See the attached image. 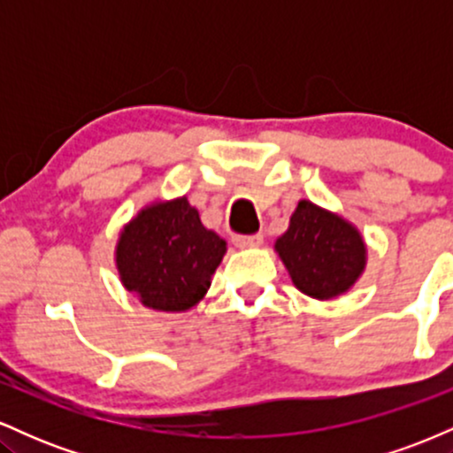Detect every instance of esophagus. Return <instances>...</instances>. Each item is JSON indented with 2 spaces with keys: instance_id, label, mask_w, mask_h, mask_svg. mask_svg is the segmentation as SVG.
Masks as SVG:
<instances>
[{
  "instance_id": "34e87169",
  "label": "esophagus",
  "mask_w": 453,
  "mask_h": 453,
  "mask_svg": "<svg viewBox=\"0 0 453 453\" xmlns=\"http://www.w3.org/2000/svg\"><path fill=\"white\" fill-rule=\"evenodd\" d=\"M262 242H264L262 232L247 234V236H234V244H236V247H257V244Z\"/></svg>"
}]
</instances>
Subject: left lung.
Wrapping results in <instances>:
<instances>
[{"instance_id": "obj_1", "label": "left lung", "mask_w": 453, "mask_h": 453, "mask_svg": "<svg viewBox=\"0 0 453 453\" xmlns=\"http://www.w3.org/2000/svg\"><path fill=\"white\" fill-rule=\"evenodd\" d=\"M300 292L334 298L351 288L366 264V247L356 227L313 202H298L289 230L274 244Z\"/></svg>"}]
</instances>
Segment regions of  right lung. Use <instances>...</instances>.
I'll return each instance as SVG.
<instances>
[{"mask_svg": "<svg viewBox=\"0 0 453 453\" xmlns=\"http://www.w3.org/2000/svg\"><path fill=\"white\" fill-rule=\"evenodd\" d=\"M226 241L202 226L187 197L149 206L117 244L123 285L157 311H187L204 298Z\"/></svg>", "mask_w": 453, "mask_h": 453, "instance_id": "add662e5", "label": "right lung"}]
</instances>
